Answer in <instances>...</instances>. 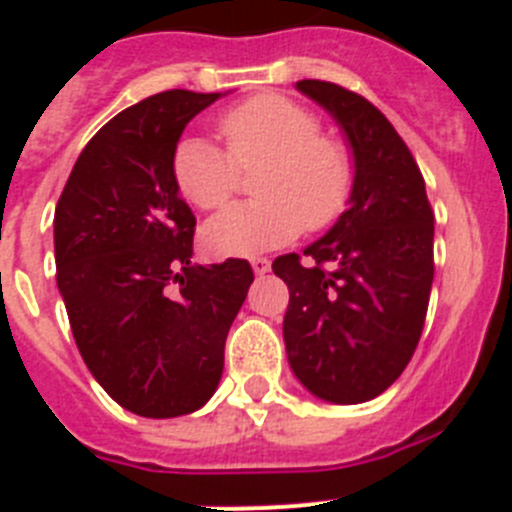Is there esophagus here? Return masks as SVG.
<instances>
[{"label":"esophagus","mask_w":512,"mask_h":512,"mask_svg":"<svg viewBox=\"0 0 512 512\" xmlns=\"http://www.w3.org/2000/svg\"><path fill=\"white\" fill-rule=\"evenodd\" d=\"M251 266H253V274H266V271L271 269V261L266 259V256H256V259H251Z\"/></svg>","instance_id":"34e87169"}]
</instances>
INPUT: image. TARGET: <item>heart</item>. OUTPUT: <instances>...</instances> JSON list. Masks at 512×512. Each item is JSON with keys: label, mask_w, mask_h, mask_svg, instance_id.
Instances as JSON below:
<instances>
[{"label": "heart", "mask_w": 512, "mask_h": 512, "mask_svg": "<svg viewBox=\"0 0 512 512\" xmlns=\"http://www.w3.org/2000/svg\"><path fill=\"white\" fill-rule=\"evenodd\" d=\"M223 148L184 138L171 171L184 200L217 210L241 184V169H256L259 200L225 207L207 220L202 238L217 256H256L300 235L325 230L346 212L356 187V161L346 140L320 133L310 107L284 94H256L217 120Z\"/></svg>", "instance_id": "obj_1"}]
</instances>
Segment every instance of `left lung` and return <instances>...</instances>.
Segmentation results:
<instances>
[{"mask_svg": "<svg viewBox=\"0 0 512 512\" xmlns=\"http://www.w3.org/2000/svg\"><path fill=\"white\" fill-rule=\"evenodd\" d=\"M297 89L323 104L354 148L348 210L271 269L289 289L284 343L292 372L320 400L382 395L413 359L433 284V210L405 140L369 99L320 79Z\"/></svg>", "mask_w": 512, "mask_h": 512, "instance_id": "obj_1", "label": "left lung"}]
</instances>
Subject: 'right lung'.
I'll list each match as a JSON object with an SVG mask.
<instances>
[{
	"label": "right lung",
	"instance_id": "right-lung-1",
	"mask_svg": "<svg viewBox=\"0 0 512 512\" xmlns=\"http://www.w3.org/2000/svg\"><path fill=\"white\" fill-rule=\"evenodd\" d=\"M220 92L169 89L112 117L76 158L53 217L56 279L89 372L125 410H200L223 377L225 338L253 282L246 259L192 264L179 135Z\"/></svg>",
	"mask_w": 512,
	"mask_h": 512
}]
</instances>
